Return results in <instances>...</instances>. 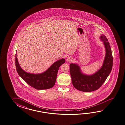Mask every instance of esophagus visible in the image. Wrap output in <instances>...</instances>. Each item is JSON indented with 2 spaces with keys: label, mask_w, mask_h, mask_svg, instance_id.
I'll return each instance as SVG.
<instances>
[{
  "label": "esophagus",
  "mask_w": 125,
  "mask_h": 125,
  "mask_svg": "<svg viewBox=\"0 0 125 125\" xmlns=\"http://www.w3.org/2000/svg\"><path fill=\"white\" fill-rule=\"evenodd\" d=\"M73 61V58L70 56H68L66 58V61L68 62H70Z\"/></svg>",
  "instance_id": "esophagus-1"
}]
</instances>
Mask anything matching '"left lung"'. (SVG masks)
Masks as SVG:
<instances>
[{
    "mask_svg": "<svg viewBox=\"0 0 125 125\" xmlns=\"http://www.w3.org/2000/svg\"><path fill=\"white\" fill-rule=\"evenodd\" d=\"M105 47L106 54L102 66L92 74L83 73L81 67L76 63L70 65L72 82L73 87L80 91L90 92L100 87L109 75L113 68V58L109 43L104 35L99 37Z\"/></svg>",
    "mask_w": 125,
    "mask_h": 125,
    "instance_id": "8db88e82",
    "label": "left lung"
}]
</instances>
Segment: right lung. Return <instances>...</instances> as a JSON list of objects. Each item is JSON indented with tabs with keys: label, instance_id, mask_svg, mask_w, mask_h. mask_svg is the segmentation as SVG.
<instances>
[{
	"label": "right lung",
	"instance_id": "obj_1",
	"mask_svg": "<svg viewBox=\"0 0 125 125\" xmlns=\"http://www.w3.org/2000/svg\"><path fill=\"white\" fill-rule=\"evenodd\" d=\"M65 63V59L55 61L46 71L39 73H32L23 70L18 63L17 54L15 55L16 68L18 75L28 85L37 90L52 88L55 85L60 67Z\"/></svg>",
	"mask_w": 125,
	"mask_h": 125
}]
</instances>
